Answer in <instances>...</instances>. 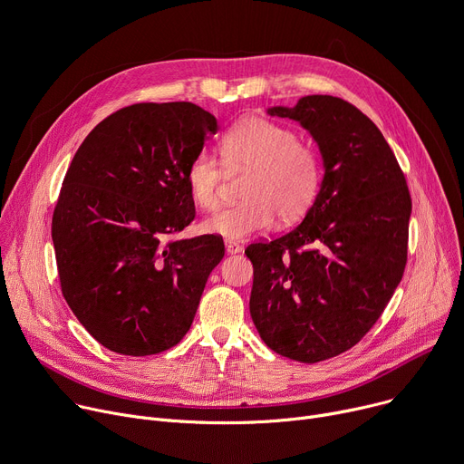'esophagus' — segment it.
<instances>
[{"instance_id": "1", "label": "esophagus", "mask_w": 464, "mask_h": 464, "mask_svg": "<svg viewBox=\"0 0 464 464\" xmlns=\"http://www.w3.org/2000/svg\"><path fill=\"white\" fill-rule=\"evenodd\" d=\"M226 251L227 254H240L242 251V246L240 244H237V242H233V240H226Z\"/></svg>"}]
</instances>
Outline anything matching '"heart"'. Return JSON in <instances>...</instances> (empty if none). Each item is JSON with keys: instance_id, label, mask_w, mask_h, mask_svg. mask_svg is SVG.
I'll return each mask as SVG.
<instances>
[{"instance_id": "b5f03b06", "label": "heart", "mask_w": 464, "mask_h": 464, "mask_svg": "<svg viewBox=\"0 0 464 464\" xmlns=\"http://www.w3.org/2000/svg\"><path fill=\"white\" fill-rule=\"evenodd\" d=\"M218 159L196 153L185 172L192 201L201 208L218 205L222 166L227 174L246 172L240 185L242 201L226 207L203 222V231L227 240H242L272 226L300 220L313 207L324 178V162L316 148L300 142L286 125L261 116L242 118L222 135Z\"/></svg>"}]
</instances>
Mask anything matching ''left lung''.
<instances>
[{
	"label": "left lung",
	"instance_id": "obj_1",
	"mask_svg": "<svg viewBox=\"0 0 464 464\" xmlns=\"http://www.w3.org/2000/svg\"><path fill=\"white\" fill-rule=\"evenodd\" d=\"M268 114L300 121L325 174L300 226L246 256L249 313L276 353L320 362L353 348L391 302L407 263L411 194L377 125L334 96H305Z\"/></svg>",
	"mask_w": 464,
	"mask_h": 464
}]
</instances>
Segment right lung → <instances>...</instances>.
Instances as JSON below:
<instances>
[{"instance_id": "1", "label": "right lung", "mask_w": 464, "mask_h": 464, "mask_svg": "<svg viewBox=\"0 0 464 464\" xmlns=\"http://www.w3.org/2000/svg\"><path fill=\"white\" fill-rule=\"evenodd\" d=\"M217 118L190 102L123 107L75 151L53 210L63 296L94 339L121 355L176 346L226 247L170 238L196 217L185 172Z\"/></svg>"}]
</instances>
